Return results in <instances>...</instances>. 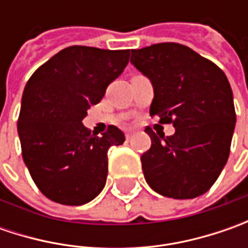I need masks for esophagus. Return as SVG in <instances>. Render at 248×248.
I'll list each match as a JSON object with an SVG mask.
<instances>
[{
    "instance_id": "esophagus-1",
    "label": "esophagus",
    "mask_w": 248,
    "mask_h": 248,
    "mask_svg": "<svg viewBox=\"0 0 248 248\" xmlns=\"http://www.w3.org/2000/svg\"><path fill=\"white\" fill-rule=\"evenodd\" d=\"M132 137H134V132H127V134H125V139H127V140L132 139Z\"/></svg>"
}]
</instances>
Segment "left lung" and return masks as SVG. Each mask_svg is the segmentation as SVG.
<instances>
[{
    "mask_svg": "<svg viewBox=\"0 0 248 248\" xmlns=\"http://www.w3.org/2000/svg\"><path fill=\"white\" fill-rule=\"evenodd\" d=\"M131 63L152 80L150 116L175 134L145 132L152 146L140 156L149 186L172 199H193L214 185L228 161L236 113L225 73L211 61L176 43L131 51Z\"/></svg>",
    "mask_w": 248,
    "mask_h": 248,
    "instance_id": "left-lung-1",
    "label": "left lung"
}]
</instances>
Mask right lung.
<instances>
[{"instance_id":"right-lung-1","label":"right lung","mask_w":248,"mask_h":248,"mask_svg":"<svg viewBox=\"0 0 248 248\" xmlns=\"http://www.w3.org/2000/svg\"><path fill=\"white\" fill-rule=\"evenodd\" d=\"M129 49L73 45L40 66L26 84L17 120L22 155L34 184L55 203L81 205L102 192L108 150L125 137L109 125L102 137L82 125L91 105L128 64Z\"/></svg>"}]
</instances>
